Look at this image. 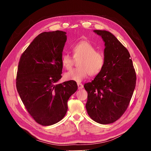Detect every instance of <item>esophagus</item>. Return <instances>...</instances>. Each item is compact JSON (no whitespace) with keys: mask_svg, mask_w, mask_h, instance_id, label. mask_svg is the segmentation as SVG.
Segmentation results:
<instances>
[{"mask_svg":"<svg viewBox=\"0 0 151 151\" xmlns=\"http://www.w3.org/2000/svg\"><path fill=\"white\" fill-rule=\"evenodd\" d=\"M78 87V89H81L83 88V84L81 83H77Z\"/></svg>","mask_w":151,"mask_h":151,"instance_id":"1","label":"esophagus"}]
</instances>
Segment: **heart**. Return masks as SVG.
Here are the masks:
<instances>
[{
	"label": "heart",
	"mask_w": 151,
	"mask_h": 151,
	"mask_svg": "<svg viewBox=\"0 0 151 151\" xmlns=\"http://www.w3.org/2000/svg\"><path fill=\"white\" fill-rule=\"evenodd\" d=\"M73 57L81 59L78 63V68L71 70L65 73L67 80L81 82L89 75L97 76L103 70L105 65V57L103 52L97 51L96 47L87 41H81L72 47ZM73 58L68 54L62 56V65L69 70L73 66Z\"/></svg>",
	"instance_id": "heart-1"
}]
</instances>
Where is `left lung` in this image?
Instances as JSON below:
<instances>
[{
  "instance_id": "8db88e82",
  "label": "left lung",
  "mask_w": 151,
  "mask_h": 151,
  "mask_svg": "<svg viewBox=\"0 0 151 151\" xmlns=\"http://www.w3.org/2000/svg\"><path fill=\"white\" fill-rule=\"evenodd\" d=\"M105 43V65L92 82L86 108L92 120L101 124L113 123L127 108L136 86V73L128 50L106 30H94Z\"/></svg>"
}]
</instances>
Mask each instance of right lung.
<instances>
[{
	"mask_svg": "<svg viewBox=\"0 0 151 151\" xmlns=\"http://www.w3.org/2000/svg\"><path fill=\"white\" fill-rule=\"evenodd\" d=\"M66 34L56 30L38 35L19 62L17 91L29 113L42 125H51L62 119L67 111V101L78 89L72 80L56 84L62 78Z\"/></svg>",
	"mask_w": 151,
	"mask_h": 151,
	"instance_id": "obj_1",
	"label": "right lung"
}]
</instances>
